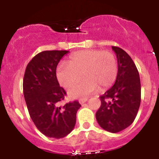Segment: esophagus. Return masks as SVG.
Listing matches in <instances>:
<instances>
[{"mask_svg":"<svg viewBox=\"0 0 159 159\" xmlns=\"http://www.w3.org/2000/svg\"><path fill=\"white\" fill-rule=\"evenodd\" d=\"M87 101H88V98H83V99H80V100H79V102H80V103L83 104V103H84V102H86Z\"/></svg>","mask_w":159,"mask_h":159,"instance_id":"obj_1","label":"esophagus"}]
</instances>
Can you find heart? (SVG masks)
<instances>
[{
	"instance_id": "1",
	"label": "heart",
	"mask_w": 159,
	"mask_h": 159,
	"mask_svg": "<svg viewBox=\"0 0 159 159\" xmlns=\"http://www.w3.org/2000/svg\"><path fill=\"white\" fill-rule=\"evenodd\" d=\"M119 73L116 57L111 52L101 49H88L71 55L68 63H60L57 68V77L64 88L69 89L85 77L80 84L71 88V98L88 96L115 84Z\"/></svg>"
}]
</instances>
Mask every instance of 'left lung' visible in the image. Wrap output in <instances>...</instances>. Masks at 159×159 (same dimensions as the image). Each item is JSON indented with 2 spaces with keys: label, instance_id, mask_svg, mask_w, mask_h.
I'll use <instances>...</instances> for the list:
<instances>
[{
  "label": "left lung",
  "instance_id": "left-lung-1",
  "mask_svg": "<svg viewBox=\"0 0 159 159\" xmlns=\"http://www.w3.org/2000/svg\"><path fill=\"white\" fill-rule=\"evenodd\" d=\"M117 57L119 73L115 84L100 96L101 106L95 114L102 129L118 133L135 119L141 102V84L137 67L124 50L112 46Z\"/></svg>",
  "mask_w": 159,
  "mask_h": 159
}]
</instances>
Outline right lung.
I'll return each mask as SVG.
<instances>
[{"mask_svg": "<svg viewBox=\"0 0 159 159\" xmlns=\"http://www.w3.org/2000/svg\"><path fill=\"white\" fill-rule=\"evenodd\" d=\"M68 51H43L38 53L28 64L23 80V92L32 122L42 134L60 139L73 130L76 113L81 105L78 101L59 102L66 92L57 78V67Z\"/></svg>", "mask_w": 159, "mask_h": 159, "instance_id": "1", "label": "right lung"}]
</instances>
